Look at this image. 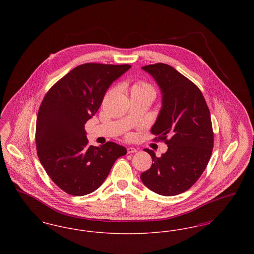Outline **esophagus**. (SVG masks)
<instances>
[{
	"label": "esophagus",
	"mask_w": 254,
	"mask_h": 254,
	"mask_svg": "<svg viewBox=\"0 0 254 254\" xmlns=\"http://www.w3.org/2000/svg\"><path fill=\"white\" fill-rule=\"evenodd\" d=\"M137 152V149L134 148V147H127V153L130 154V153H135Z\"/></svg>",
	"instance_id": "1"
}]
</instances>
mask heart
I'll use <instances>...</instances> for the list:
<instances>
[{
  "mask_svg": "<svg viewBox=\"0 0 254 254\" xmlns=\"http://www.w3.org/2000/svg\"><path fill=\"white\" fill-rule=\"evenodd\" d=\"M138 90H150V91H153V88L151 87V85H148L146 83H144V82H137V83H135L133 85L131 92L138 91Z\"/></svg>",
  "mask_w": 254,
  "mask_h": 254,
  "instance_id": "b5f03b06",
  "label": "heart"
}]
</instances>
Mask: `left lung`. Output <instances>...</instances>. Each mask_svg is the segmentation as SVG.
<instances>
[{
  "mask_svg": "<svg viewBox=\"0 0 254 254\" xmlns=\"http://www.w3.org/2000/svg\"><path fill=\"white\" fill-rule=\"evenodd\" d=\"M142 69L152 76L161 90L162 108L151 132L165 141L168 150L156 157L154 151L144 149L153 163L141 174V180L155 193L178 195L200 178L211 156L210 112L201 90L172 66L158 63Z\"/></svg>",
  "mask_w": 254,
  "mask_h": 254,
  "instance_id": "1",
  "label": "left lung"
}]
</instances>
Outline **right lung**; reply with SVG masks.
I'll list each match as a JSON object with an SVG mask.
<instances>
[{"instance_id": "add662e5", "label": "right lung", "mask_w": 254, "mask_h": 254, "mask_svg": "<svg viewBox=\"0 0 254 254\" xmlns=\"http://www.w3.org/2000/svg\"><path fill=\"white\" fill-rule=\"evenodd\" d=\"M131 66L87 63L73 68L49 90L39 109L37 154L51 180L74 196L99 189L127 148L113 142L88 145L85 124L112 85Z\"/></svg>"}]
</instances>
